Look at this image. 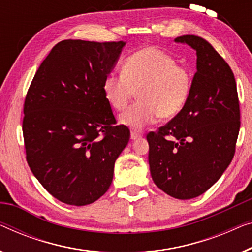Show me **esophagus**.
Listing matches in <instances>:
<instances>
[{
	"instance_id": "esophagus-1",
	"label": "esophagus",
	"mask_w": 252,
	"mask_h": 252,
	"mask_svg": "<svg viewBox=\"0 0 252 252\" xmlns=\"http://www.w3.org/2000/svg\"><path fill=\"white\" fill-rule=\"evenodd\" d=\"M141 137V134H138V133H136V132H130V138H132V140H137V138H140Z\"/></svg>"
}]
</instances>
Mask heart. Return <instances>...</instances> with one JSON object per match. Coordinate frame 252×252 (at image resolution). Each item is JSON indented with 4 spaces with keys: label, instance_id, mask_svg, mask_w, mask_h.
<instances>
[{
    "label": "heart",
    "instance_id": "1",
    "mask_svg": "<svg viewBox=\"0 0 252 252\" xmlns=\"http://www.w3.org/2000/svg\"><path fill=\"white\" fill-rule=\"evenodd\" d=\"M191 87V71L156 46L132 53L122 72H109L103 81L105 100L117 111L125 110L137 91L140 101L120 116V123L136 130L158 117H175L187 103Z\"/></svg>",
    "mask_w": 252,
    "mask_h": 252
}]
</instances>
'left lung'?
Wrapping results in <instances>:
<instances>
[{
	"mask_svg": "<svg viewBox=\"0 0 252 252\" xmlns=\"http://www.w3.org/2000/svg\"><path fill=\"white\" fill-rule=\"evenodd\" d=\"M176 42L196 51V72L184 107L147 135L149 165L157 187L176 199H192L213 187L231 163L240 130V102L231 67L207 39Z\"/></svg>",
	"mask_w": 252,
	"mask_h": 252,
	"instance_id": "8db88e82",
	"label": "left lung"
}]
</instances>
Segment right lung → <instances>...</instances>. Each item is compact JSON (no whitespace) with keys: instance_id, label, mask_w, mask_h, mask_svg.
Segmentation results:
<instances>
[{"instance_id":"obj_1","label":"right lung","mask_w":252,"mask_h":252,"mask_svg":"<svg viewBox=\"0 0 252 252\" xmlns=\"http://www.w3.org/2000/svg\"><path fill=\"white\" fill-rule=\"evenodd\" d=\"M125 43L64 39L39 65L24 103L28 166L59 201L90 205L110 187L129 140L105 100L103 81Z\"/></svg>"}]
</instances>
